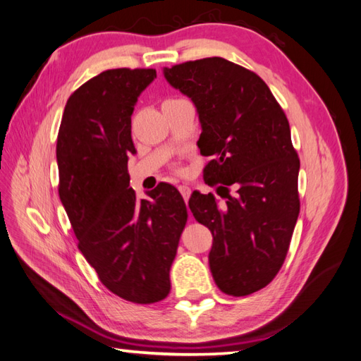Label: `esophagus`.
I'll return each mask as SVG.
<instances>
[{
  "mask_svg": "<svg viewBox=\"0 0 361 361\" xmlns=\"http://www.w3.org/2000/svg\"><path fill=\"white\" fill-rule=\"evenodd\" d=\"M178 190H180V194L183 195V198H184V201H186L188 203V200H189V197H190V188L188 186V184H181V186H178Z\"/></svg>",
  "mask_w": 361,
  "mask_h": 361,
  "instance_id": "1",
  "label": "esophagus"
}]
</instances>
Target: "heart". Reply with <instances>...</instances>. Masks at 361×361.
Instances as JSON below:
<instances>
[{
  "mask_svg": "<svg viewBox=\"0 0 361 361\" xmlns=\"http://www.w3.org/2000/svg\"><path fill=\"white\" fill-rule=\"evenodd\" d=\"M172 99H173V98H171V99H166V102H164V103H167V102H172Z\"/></svg>",
  "mask_w": 361,
  "mask_h": 361,
  "instance_id": "heart-1",
  "label": "heart"
}]
</instances>
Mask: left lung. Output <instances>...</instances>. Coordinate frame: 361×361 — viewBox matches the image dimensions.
I'll return each instance as SVG.
<instances>
[{"mask_svg":"<svg viewBox=\"0 0 361 361\" xmlns=\"http://www.w3.org/2000/svg\"><path fill=\"white\" fill-rule=\"evenodd\" d=\"M164 77L197 106L198 149L211 157L203 178L226 200L200 192L189 200L212 232L214 280L228 295L254 294L281 269L300 212V158L286 114L255 72L220 56L166 67Z\"/></svg>","mask_w":361,"mask_h":361,"instance_id":"8db88e82","label":"left lung"}]
</instances>
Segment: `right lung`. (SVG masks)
Wrapping results in <instances>:
<instances>
[{
  "instance_id": "add662e5",
  "label": "right lung",
  "mask_w": 361,
  "mask_h": 361,
  "mask_svg": "<svg viewBox=\"0 0 361 361\" xmlns=\"http://www.w3.org/2000/svg\"><path fill=\"white\" fill-rule=\"evenodd\" d=\"M155 69H111L69 97L56 138L58 194L78 249L99 281L124 300L150 305L169 295L188 209L172 184L138 201L129 186L135 154L130 115Z\"/></svg>"
}]
</instances>
